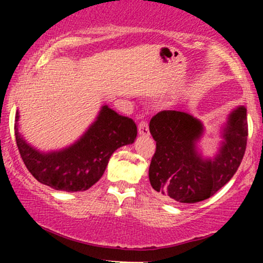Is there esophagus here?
Here are the masks:
<instances>
[{
    "instance_id": "obj_1",
    "label": "esophagus",
    "mask_w": 263,
    "mask_h": 263,
    "mask_svg": "<svg viewBox=\"0 0 263 263\" xmlns=\"http://www.w3.org/2000/svg\"><path fill=\"white\" fill-rule=\"evenodd\" d=\"M138 134L142 136H148L149 135V127L147 121H141L138 123Z\"/></svg>"
}]
</instances>
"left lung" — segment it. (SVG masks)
Returning a JSON list of instances; mask_svg holds the SVG:
<instances>
[{
    "label": "left lung",
    "instance_id": "obj_1",
    "mask_svg": "<svg viewBox=\"0 0 263 263\" xmlns=\"http://www.w3.org/2000/svg\"><path fill=\"white\" fill-rule=\"evenodd\" d=\"M149 132L156 152L149 165V182L161 198L179 203H198L215 194L236 173L246 149V108L238 106L229 116L221 147L213 158H203L197 142L203 123L192 115L176 110L152 117Z\"/></svg>",
    "mask_w": 263,
    "mask_h": 263
}]
</instances>
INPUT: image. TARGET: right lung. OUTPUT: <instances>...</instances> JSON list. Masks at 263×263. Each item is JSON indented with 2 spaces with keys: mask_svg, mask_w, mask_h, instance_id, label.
I'll list each match as a JSON object with an SVG mask.
<instances>
[{
  "mask_svg": "<svg viewBox=\"0 0 263 263\" xmlns=\"http://www.w3.org/2000/svg\"><path fill=\"white\" fill-rule=\"evenodd\" d=\"M18 119L17 111L14 135L27 170L38 182L63 192H83L92 186L102 177L115 151L134 143L137 136L134 120L105 105L95 122L74 144L44 153L27 143L21 136Z\"/></svg>",
  "mask_w": 263,
  "mask_h": 263,
  "instance_id": "1",
  "label": "right lung"
}]
</instances>
